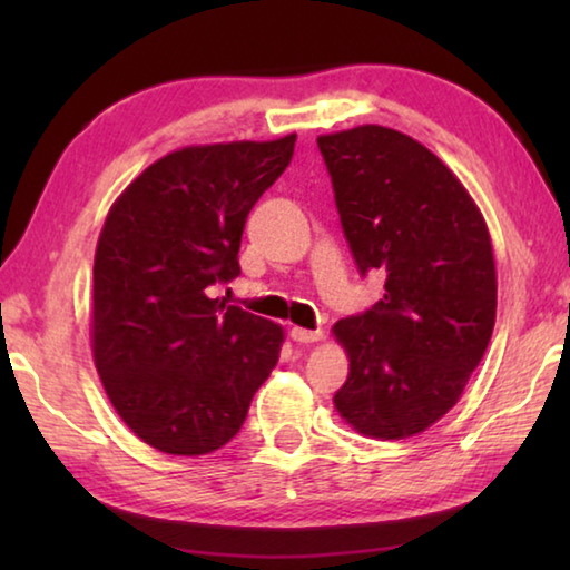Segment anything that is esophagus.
<instances>
[{"label": "esophagus", "mask_w": 570, "mask_h": 570, "mask_svg": "<svg viewBox=\"0 0 570 570\" xmlns=\"http://www.w3.org/2000/svg\"><path fill=\"white\" fill-rule=\"evenodd\" d=\"M292 340L298 344H312V342H320L322 340V332L320 330H302V326H292Z\"/></svg>", "instance_id": "obj_1"}]
</instances>
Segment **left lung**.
<instances>
[{
  "label": "left lung",
  "instance_id": "left-lung-1",
  "mask_svg": "<svg viewBox=\"0 0 570 570\" xmlns=\"http://www.w3.org/2000/svg\"><path fill=\"white\" fill-rule=\"evenodd\" d=\"M342 230L384 296L334 324L350 377L334 407L366 438L402 440L455 407L495 326V262L482 214L410 135L360 125L316 138Z\"/></svg>",
  "mask_w": 570,
  "mask_h": 570
}]
</instances>
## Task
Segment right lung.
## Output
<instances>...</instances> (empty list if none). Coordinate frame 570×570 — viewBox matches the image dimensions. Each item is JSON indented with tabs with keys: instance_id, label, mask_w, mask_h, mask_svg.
I'll return each instance as SVG.
<instances>
[{
	"instance_id": "add662e5",
	"label": "right lung",
	"mask_w": 570,
	"mask_h": 570,
	"mask_svg": "<svg viewBox=\"0 0 570 570\" xmlns=\"http://www.w3.org/2000/svg\"><path fill=\"white\" fill-rule=\"evenodd\" d=\"M296 135L190 146L115 200L95 250L92 354L122 422L168 455H206L244 424L278 362L282 326L210 298L240 274L246 216Z\"/></svg>"
}]
</instances>
